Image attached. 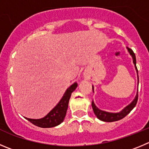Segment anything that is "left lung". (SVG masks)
Returning <instances> with one entry per match:
<instances>
[{
    "instance_id": "1",
    "label": "left lung",
    "mask_w": 149,
    "mask_h": 149,
    "mask_svg": "<svg viewBox=\"0 0 149 149\" xmlns=\"http://www.w3.org/2000/svg\"><path fill=\"white\" fill-rule=\"evenodd\" d=\"M128 50H129V52L130 53V54L132 55L133 58V62L135 65L136 66V56L135 54H134V51L132 49L128 48ZM136 69L137 70V68L136 67ZM139 79V78H138ZM137 100H138V93L136 95L135 98H134V101L129 104V106H127L126 107H125L123 110L121 111L119 113H109V112H104V111L100 110L99 109L95 107V105L94 104L93 101H92V107H93V112L95 113V115H96V117L98 119H100L101 120H103V121H106V122H113V121H117V120H119L120 119L123 118L124 117H126L129 112H131L133 109H134V107L136 106L137 104Z\"/></svg>"
}]
</instances>
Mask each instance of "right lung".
I'll return each mask as SVG.
<instances>
[{
    "label": "right lung",
    "mask_w": 149,
    "mask_h": 149,
    "mask_svg": "<svg viewBox=\"0 0 149 149\" xmlns=\"http://www.w3.org/2000/svg\"><path fill=\"white\" fill-rule=\"evenodd\" d=\"M77 86L78 84L76 82L72 84L66 90L59 104L45 117L41 119H26L35 126L41 128L54 127V126L60 124L65 119L67 109L68 107V102L70 100L71 93L76 90Z\"/></svg>",
    "instance_id": "1"
}]
</instances>
